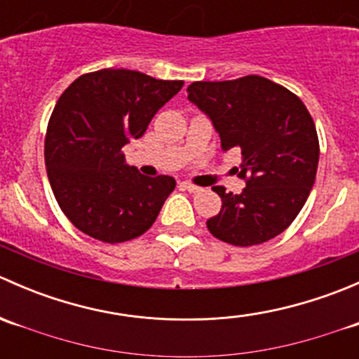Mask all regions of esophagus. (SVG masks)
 <instances>
[{"label": "esophagus", "instance_id": "obj_1", "mask_svg": "<svg viewBox=\"0 0 359 359\" xmlns=\"http://www.w3.org/2000/svg\"><path fill=\"white\" fill-rule=\"evenodd\" d=\"M182 187L186 191H189V193H200L201 191V187L194 186V184H191V182H182Z\"/></svg>", "mask_w": 359, "mask_h": 359}]
</instances>
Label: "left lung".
Instances as JSON below:
<instances>
[{
    "mask_svg": "<svg viewBox=\"0 0 359 359\" xmlns=\"http://www.w3.org/2000/svg\"><path fill=\"white\" fill-rule=\"evenodd\" d=\"M187 99L205 112L224 151L241 149L240 194L212 187L222 208L206 220L210 233L234 247L266 243L293 222L316 180L320 142L302 100L262 76L196 81Z\"/></svg>",
    "mask_w": 359,
    "mask_h": 359,
    "instance_id": "1",
    "label": "left lung"
}]
</instances>
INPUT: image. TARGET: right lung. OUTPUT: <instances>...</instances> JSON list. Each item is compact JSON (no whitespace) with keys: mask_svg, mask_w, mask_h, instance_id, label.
Instances as JSON below:
<instances>
[{"mask_svg":"<svg viewBox=\"0 0 359 359\" xmlns=\"http://www.w3.org/2000/svg\"><path fill=\"white\" fill-rule=\"evenodd\" d=\"M182 85L130 69H100L74 79L57 100L45 165L60 210L81 233L123 243L153 226L175 179L142 175L126 165L121 149L144 135Z\"/></svg>","mask_w":359,"mask_h":359,"instance_id":"1","label":"right lung"}]
</instances>
